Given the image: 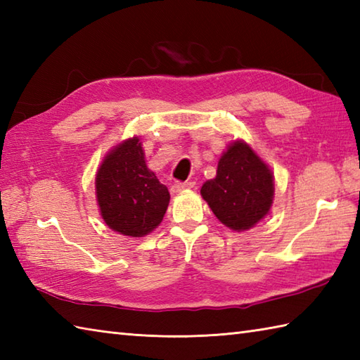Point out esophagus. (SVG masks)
<instances>
[{"label": "esophagus", "instance_id": "obj_1", "mask_svg": "<svg viewBox=\"0 0 360 360\" xmlns=\"http://www.w3.org/2000/svg\"><path fill=\"white\" fill-rule=\"evenodd\" d=\"M195 187V182L192 181H187V182H174V184L172 186L170 192L172 195H178L181 192H184V190H192Z\"/></svg>", "mask_w": 360, "mask_h": 360}]
</instances>
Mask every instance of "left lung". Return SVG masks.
Segmentation results:
<instances>
[{"label": "left lung", "instance_id": "1", "mask_svg": "<svg viewBox=\"0 0 360 360\" xmlns=\"http://www.w3.org/2000/svg\"><path fill=\"white\" fill-rule=\"evenodd\" d=\"M274 173L243 139L227 145L217 176L201 187L202 200L215 217L235 232H244L269 215L274 202Z\"/></svg>", "mask_w": 360, "mask_h": 360}]
</instances>
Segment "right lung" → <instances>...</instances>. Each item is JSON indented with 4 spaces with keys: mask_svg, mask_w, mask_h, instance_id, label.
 Masks as SVG:
<instances>
[{
    "mask_svg": "<svg viewBox=\"0 0 360 360\" xmlns=\"http://www.w3.org/2000/svg\"><path fill=\"white\" fill-rule=\"evenodd\" d=\"M96 200L105 224L131 238L148 235L164 219L170 193L147 167L139 136L106 153L96 173Z\"/></svg>",
    "mask_w": 360,
    "mask_h": 360,
    "instance_id": "add662e5",
    "label": "right lung"
}]
</instances>
